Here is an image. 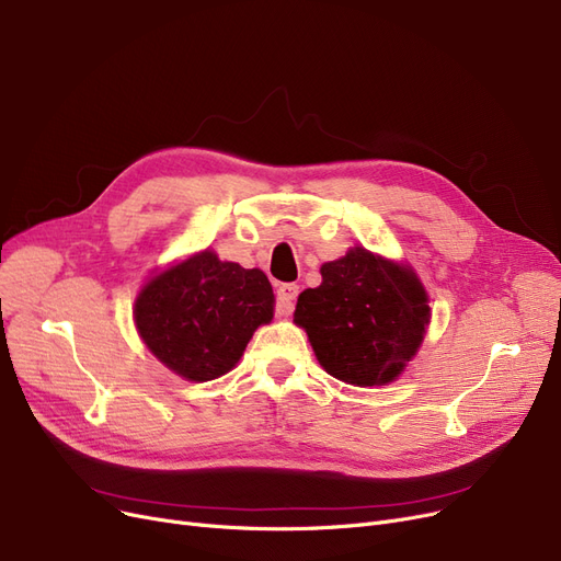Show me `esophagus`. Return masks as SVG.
<instances>
[{
  "instance_id": "esophagus-1",
  "label": "esophagus",
  "mask_w": 561,
  "mask_h": 561,
  "mask_svg": "<svg viewBox=\"0 0 561 561\" xmlns=\"http://www.w3.org/2000/svg\"><path fill=\"white\" fill-rule=\"evenodd\" d=\"M298 284H279L277 286V313L279 316H288L294 311L296 298H298Z\"/></svg>"
}]
</instances>
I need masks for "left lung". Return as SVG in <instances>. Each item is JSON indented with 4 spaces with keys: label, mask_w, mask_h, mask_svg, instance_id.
Returning <instances> with one entry per match:
<instances>
[{
    "label": "left lung",
    "mask_w": 561,
    "mask_h": 561,
    "mask_svg": "<svg viewBox=\"0 0 561 561\" xmlns=\"http://www.w3.org/2000/svg\"><path fill=\"white\" fill-rule=\"evenodd\" d=\"M319 288L296 305L323 369L351 385L392 382L417 353L428 319V298L405 265L355 248L321 267Z\"/></svg>",
    "instance_id": "obj_1"
}]
</instances>
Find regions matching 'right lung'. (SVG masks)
Returning a JSON list of instances; mask_svg holds the SVG:
<instances>
[{
    "instance_id": "1",
    "label": "right lung",
    "mask_w": 561,
    "mask_h": 561,
    "mask_svg": "<svg viewBox=\"0 0 561 561\" xmlns=\"http://www.w3.org/2000/svg\"><path fill=\"white\" fill-rule=\"evenodd\" d=\"M273 305V286L261 271H245L206 250L141 288L135 323L169 369L206 382L236 367L254 330L271 323Z\"/></svg>"
}]
</instances>
